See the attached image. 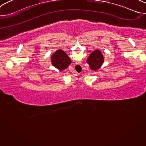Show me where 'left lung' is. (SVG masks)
<instances>
[{
	"label": "left lung",
	"mask_w": 146,
	"mask_h": 146,
	"mask_svg": "<svg viewBox=\"0 0 146 146\" xmlns=\"http://www.w3.org/2000/svg\"><path fill=\"white\" fill-rule=\"evenodd\" d=\"M87 62L89 64L91 69L97 70L104 62L103 55L99 50H95L88 56Z\"/></svg>",
	"instance_id": "left-lung-1"
}]
</instances>
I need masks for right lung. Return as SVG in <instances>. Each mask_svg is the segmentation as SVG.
<instances>
[{
	"label": "right lung",
	"mask_w": 146,
	"mask_h": 146,
	"mask_svg": "<svg viewBox=\"0 0 146 146\" xmlns=\"http://www.w3.org/2000/svg\"><path fill=\"white\" fill-rule=\"evenodd\" d=\"M51 63L59 70L66 69L72 63V60L66 52L61 49L58 50L51 56Z\"/></svg>",
	"instance_id": "obj_1"
}]
</instances>
